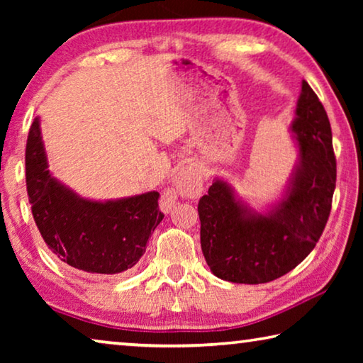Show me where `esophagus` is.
I'll return each mask as SVG.
<instances>
[{"label": "esophagus", "mask_w": 363, "mask_h": 363, "mask_svg": "<svg viewBox=\"0 0 363 363\" xmlns=\"http://www.w3.org/2000/svg\"><path fill=\"white\" fill-rule=\"evenodd\" d=\"M203 190V176H201V168L199 163L184 164L182 168L176 173L174 177V189H168L162 195V210L171 211L174 206L177 195L187 196V199H196Z\"/></svg>", "instance_id": "esophagus-1"}]
</instances>
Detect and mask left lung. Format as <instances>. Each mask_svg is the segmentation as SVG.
Instances as JSON below:
<instances>
[{"mask_svg": "<svg viewBox=\"0 0 363 363\" xmlns=\"http://www.w3.org/2000/svg\"><path fill=\"white\" fill-rule=\"evenodd\" d=\"M299 164L285 200L261 216L214 181L199 201L201 251L216 277L233 284H267L293 270L314 250L327 225L336 186L331 126L307 82L293 121Z\"/></svg>", "mask_w": 363, "mask_h": 363, "instance_id": "obj_1", "label": "left lung"}]
</instances>
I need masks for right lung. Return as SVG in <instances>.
Here are the masks:
<instances>
[{"mask_svg": "<svg viewBox=\"0 0 363 363\" xmlns=\"http://www.w3.org/2000/svg\"><path fill=\"white\" fill-rule=\"evenodd\" d=\"M46 155L35 118L26 149V181L35 224L60 261L86 274H120L145 253L162 223L158 192L116 201L79 199L46 169Z\"/></svg>", "mask_w": 363, "mask_h": 363, "instance_id": "right-lung-1", "label": "right lung"}]
</instances>
